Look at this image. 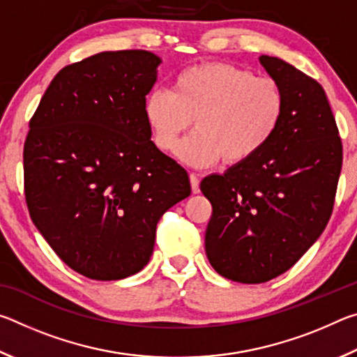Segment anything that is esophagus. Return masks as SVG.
Here are the masks:
<instances>
[{"label":"esophagus","instance_id":"1","mask_svg":"<svg viewBox=\"0 0 357 357\" xmlns=\"http://www.w3.org/2000/svg\"><path fill=\"white\" fill-rule=\"evenodd\" d=\"M190 187L193 193H200V179L195 173H190Z\"/></svg>","mask_w":357,"mask_h":357}]
</instances>
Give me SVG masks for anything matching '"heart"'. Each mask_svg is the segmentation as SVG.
<instances>
[{
  "mask_svg": "<svg viewBox=\"0 0 357 357\" xmlns=\"http://www.w3.org/2000/svg\"><path fill=\"white\" fill-rule=\"evenodd\" d=\"M285 94L273 78L255 77L228 63L192 66L173 78L170 91L149 93L143 116L157 148L172 151L185 165L220 162L238 165L268 146L285 116Z\"/></svg>",
  "mask_w": 357,
  "mask_h": 357,
  "instance_id": "b5f03b06",
  "label": "heart"
}]
</instances>
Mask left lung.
I'll use <instances>...</instances> for the list:
<instances>
[{"label":"left lung","mask_w":357,"mask_h":357,"mask_svg":"<svg viewBox=\"0 0 357 357\" xmlns=\"http://www.w3.org/2000/svg\"><path fill=\"white\" fill-rule=\"evenodd\" d=\"M258 59L285 94L280 128L250 160L200 184L213 204L206 257L239 283L274 279L315 244L332 214L343 157L321 84L280 58Z\"/></svg>","instance_id":"left-lung-1"}]
</instances>
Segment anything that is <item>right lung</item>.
Instances as JSON below:
<instances>
[{"label":"right lung","instance_id":"1","mask_svg":"<svg viewBox=\"0 0 357 357\" xmlns=\"http://www.w3.org/2000/svg\"><path fill=\"white\" fill-rule=\"evenodd\" d=\"M160 63L146 50H119L66 66L29 121V215L56 255L88 279L140 273L157 222L190 195L187 172L155 146L143 116Z\"/></svg>","mask_w":357,"mask_h":357}]
</instances>
